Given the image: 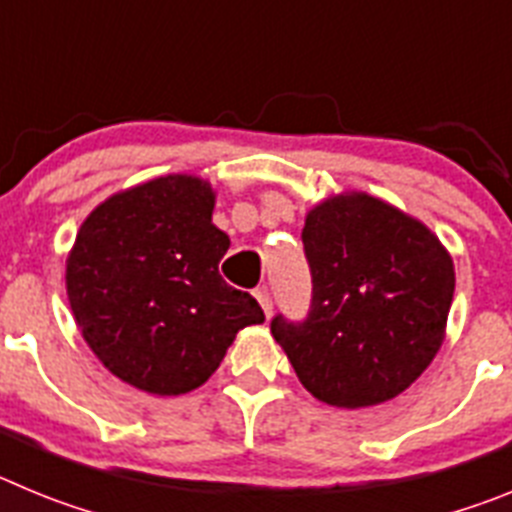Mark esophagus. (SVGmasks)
<instances>
[{"mask_svg":"<svg viewBox=\"0 0 512 512\" xmlns=\"http://www.w3.org/2000/svg\"><path fill=\"white\" fill-rule=\"evenodd\" d=\"M253 295H256V300H259L261 310H264L266 315H271V307H274V302H271V292H269V289L259 287V289H256V292H253Z\"/></svg>","mask_w":512,"mask_h":512,"instance_id":"esophagus-1","label":"esophagus"}]
</instances>
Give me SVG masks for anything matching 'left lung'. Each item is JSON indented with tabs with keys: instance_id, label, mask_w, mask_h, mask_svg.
<instances>
[{
	"instance_id": "left-lung-1",
	"label": "left lung",
	"mask_w": 512,
	"mask_h": 512,
	"mask_svg": "<svg viewBox=\"0 0 512 512\" xmlns=\"http://www.w3.org/2000/svg\"><path fill=\"white\" fill-rule=\"evenodd\" d=\"M310 310L277 312L271 336L318 400L366 408L423 374L443 341L454 264L436 235L369 194L336 197L307 215Z\"/></svg>"
}]
</instances>
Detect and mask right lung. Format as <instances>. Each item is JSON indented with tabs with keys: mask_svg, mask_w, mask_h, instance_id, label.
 Here are the masks:
<instances>
[{
	"mask_svg": "<svg viewBox=\"0 0 512 512\" xmlns=\"http://www.w3.org/2000/svg\"><path fill=\"white\" fill-rule=\"evenodd\" d=\"M210 184L161 176L115 194L84 220L66 264L81 336L122 382L184 395L212 377L235 333L264 323L220 277L230 238L212 225Z\"/></svg>",
	"mask_w": 512,
	"mask_h": 512,
	"instance_id": "add662e5",
	"label": "right lung"
}]
</instances>
